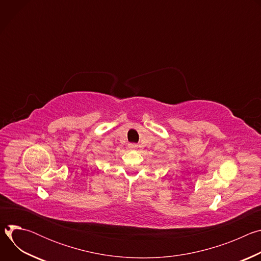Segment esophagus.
Masks as SVG:
<instances>
[{"label":"esophagus","mask_w":261,"mask_h":261,"mask_svg":"<svg viewBox=\"0 0 261 261\" xmlns=\"http://www.w3.org/2000/svg\"><path fill=\"white\" fill-rule=\"evenodd\" d=\"M128 147H129V148H136V147H137V144H136V143H129V144H128Z\"/></svg>","instance_id":"obj_1"}]
</instances>
